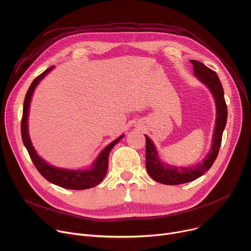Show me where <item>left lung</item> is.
I'll return each mask as SVG.
<instances>
[{"label":"left lung","instance_id":"8db88e82","mask_svg":"<svg viewBox=\"0 0 251 251\" xmlns=\"http://www.w3.org/2000/svg\"><path fill=\"white\" fill-rule=\"evenodd\" d=\"M191 62L194 65L196 76L210 89L214 100H216L217 121L212 137V146L208 155L199 165L189 168H177L168 166L159 160L153 142L147 135H145L147 171L153 180L164 185H181L195 181L210 169L218 157L222 144L223 133L227 120V107L225 100L224 88L217 73L201 61L191 60Z\"/></svg>","mask_w":251,"mask_h":251}]
</instances>
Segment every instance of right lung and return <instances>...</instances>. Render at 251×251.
<instances>
[{"label": "right lung", "instance_id": "right-lung-1", "mask_svg": "<svg viewBox=\"0 0 251 251\" xmlns=\"http://www.w3.org/2000/svg\"><path fill=\"white\" fill-rule=\"evenodd\" d=\"M53 68V66L49 67L45 70L42 75L38 77H35L34 80L31 82L29 88L25 97L24 101V108H23V117H22V124H21V132L24 145L25 146L28 155L37 170L40 174L47 178V180L58 187L69 189V190H86L89 188H93L99 185L107 173L108 169V156L112 148L117 144V143L122 139L123 135L114 140L111 144L107 146L98 156L97 160L95 161L94 165L90 170L86 171H70L65 169H59L49 165L45 162L41 157L38 156L37 152L34 151L31 142L28 137L27 133V114H28V107L29 102L31 99V95L33 90L38 83L50 73Z\"/></svg>", "mask_w": 251, "mask_h": 251}]
</instances>
